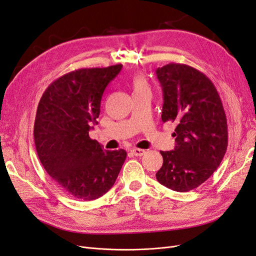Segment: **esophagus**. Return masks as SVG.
<instances>
[{"label": "esophagus", "instance_id": "esophagus-1", "mask_svg": "<svg viewBox=\"0 0 256 256\" xmlns=\"http://www.w3.org/2000/svg\"><path fill=\"white\" fill-rule=\"evenodd\" d=\"M131 152H132L134 156H136V157H141L146 152L144 150H141V148H134V150H131Z\"/></svg>", "mask_w": 256, "mask_h": 256}]
</instances>
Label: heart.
<instances>
[{"label":"heart","instance_id":"obj_1","mask_svg":"<svg viewBox=\"0 0 256 256\" xmlns=\"http://www.w3.org/2000/svg\"><path fill=\"white\" fill-rule=\"evenodd\" d=\"M131 86L134 90V94L136 92H150L148 83H147L145 76L141 74H134L131 79Z\"/></svg>","mask_w":256,"mask_h":256}]
</instances>
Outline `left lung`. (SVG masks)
Masks as SVG:
<instances>
[{
	"label": "left lung",
	"mask_w": 256,
	"mask_h": 256,
	"mask_svg": "<svg viewBox=\"0 0 256 256\" xmlns=\"http://www.w3.org/2000/svg\"><path fill=\"white\" fill-rule=\"evenodd\" d=\"M164 92L161 120L176 125L175 148L160 152L157 180L177 192L198 188L210 177L228 148V122L219 92L207 76L186 64L159 67Z\"/></svg>",
	"instance_id": "left-lung-1"
}]
</instances>
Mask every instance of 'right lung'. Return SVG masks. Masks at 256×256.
I'll list each match as a JSON object with an SVG mask.
<instances>
[{
    "label": "right lung",
    "instance_id": "right-lung-1",
    "mask_svg": "<svg viewBox=\"0 0 256 256\" xmlns=\"http://www.w3.org/2000/svg\"><path fill=\"white\" fill-rule=\"evenodd\" d=\"M122 64L81 68L53 81L38 104L34 141L42 166L70 196L92 200L109 191L126 160L124 150H104L88 131Z\"/></svg>",
    "mask_w": 256,
    "mask_h": 256
}]
</instances>
